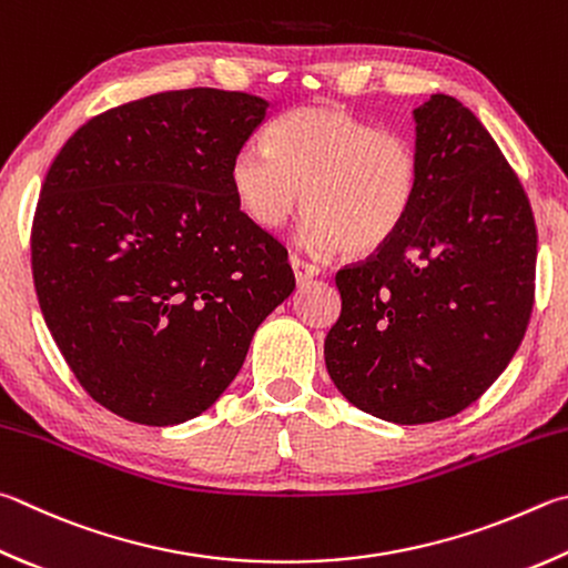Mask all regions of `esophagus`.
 Masks as SVG:
<instances>
[{
	"label": "esophagus",
	"mask_w": 568,
	"mask_h": 568,
	"mask_svg": "<svg viewBox=\"0 0 568 568\" xmlns=\"http://www.w3.org/2000/svg\"><path fill=\"white\" fill-rule=\"evenodd\" d=\"M291 265H293V273H295V281L297 283L311 281V277H315L320 273L317 265L307 263V261H303V257H297V255H291Z\"/></svg>",
	"instance_id": "esophagus-1"
}]
</instances>
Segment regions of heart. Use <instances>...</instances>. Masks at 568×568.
<instances>
[{
  "mask_svg": "<svg viewBox=\"0 0 568 568\" xmlns=\"http://www.w3.org/2000/svg\"><path fill=\"white\" fill-rule=\"evenodd\" d=\"M419 153L405 133L333 104L283 113L265 143L235 153L231 185L251 221L283 229L307 199L303 243L373 253L405 229L419 195Z\"/></svg>",
  "mask_w": 568,
  "mask_h": 568,
  "instance_id": "b5f03b06",
  "label": "heart"
}]
</instances>
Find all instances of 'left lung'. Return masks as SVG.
Segmentation results:
<instances>
[{
    "label": "left lung",
    "mask_w": 568,
    "mask_h": 568,
    "mask_svg": "<svg viewBox=\"0 0 568 568\" xmlns=\"http://www.w3.org/2000/svg\"><path fill=\"white\" fill-rule=\"evenodd\" d=\"M412 116L415 211L337 271L343 311L325 337L343 397L395 425L447 419L487 392L527 333L536 273L529 199L481 121L447 94Z\"/></svg>",
    "instance_id": "left-lung-1"
}]
</instances>
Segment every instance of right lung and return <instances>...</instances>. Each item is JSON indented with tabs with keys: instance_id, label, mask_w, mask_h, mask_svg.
Masks as SVG:
<instances>
[{
	"instance_id": "right-lung-1",
	"label": "right lung",
	"mask_w": 568,
	"mask_h": 568,
	"mask_svg": "<svg viewBox=\"0 0 568 568\" xmlns=\"http://www.w3.org/2000/svg\"><path fill=\"white\" fill-rule=\"evenodd\" d=\"M267 109L243 91H163L87 121L51 163L32 223L39 307L113 415L151 427L199 417L295 291L283 243L231 185Z\"/></svg>"
}]
</instances>
